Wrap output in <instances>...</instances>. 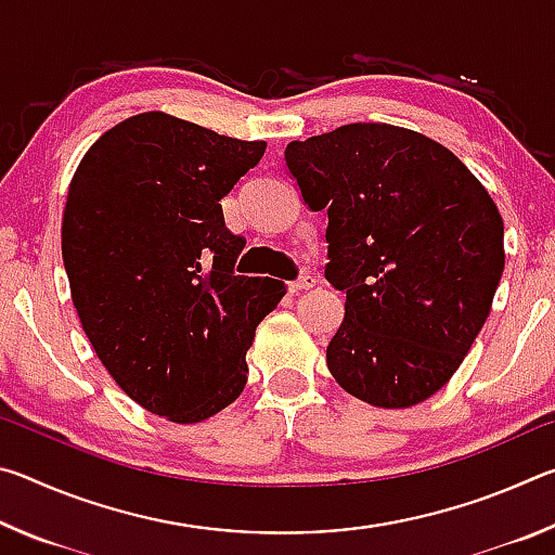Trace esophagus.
Returning <instances> with one entry per match:
<instances>
[{"label":"esophagus","mask_w":555,"mask_h":555,"mask_svg":"<svg viewBox=\"0 0 555 555\" xmlns=\"http://www.w3.org/2000/svg\"><path fill=\"white\" fill-rule=\"evenodd\" d=\"M315 286V279L313 276H300L298 281H291L288 284V294H300V291H308V288H313Z\"/></svg>","instance_id":"obj_1"}]
</instances>
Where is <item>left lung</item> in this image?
Wrapping results in <instances>:
<instances>
[{
  "label": "left lung",
  "mask_w": 555,
  "mask_h": 555,
  "mask_svg": "<svg viewBox=\"0 0 555 555\" xmlns=\"http://www.w3.org/2000/svg\"><path fill=\"white\" fill-rule=\"evenodd\" d=\"M284 154L304 203L327 210L325 279L345 291L327 370L379 409L434 397L480 335L504 271V222L487 188L443 144L379 121Z\"/></svg>",
  "instance_id": "obj_1"
}]
</instances>
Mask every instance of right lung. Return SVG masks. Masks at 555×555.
Returning a JSON list of instances; mask_svg holds the SVG:
<instances>
[{
    "label": "right lung",
    "instance_id": "right-lung-1",
    "mask_svg": "<svg viewBox=\"0 0 555 555\" xmlns=\"http://www.w3.org/2000/svg\"><path fill=\"white\" fill-rule=\"evenodd\" d=\"M264 149L142 112L88 149L68 188L61 251L82 331L117 387L173 424L240 397L257 325L286 294L234 276L244 240L220 205Z\"/></svg>",
    "mask_w": 555,
    "mask_h": 555
}]
</instances>
